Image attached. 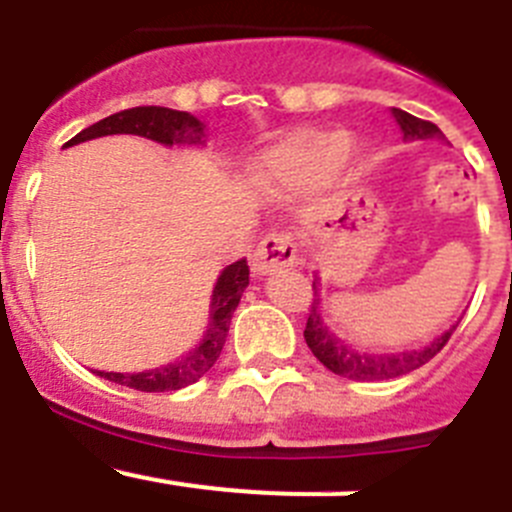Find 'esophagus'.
<instances>
[{"instance_id":"34e87169","label":"esophagus","mask_w":512,"mask_h":512,"mask_svg":"<svg viewBox=\"0 0 512 512\" xmlns=\"http://www.w3.org/2000/svg\"><path fill=\"white\" fill-rule=\"evenodd\" d=\"M295 264H297V243L289 233H277L264 238L251 259L253 274H259V277H266V274H274V271H282L287 269V266H295Z\"/></svg>"}]
</instances>
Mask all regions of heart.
<instances>
[{
	"instance_id": "1",
	"label": "heart",
	"mask_w": 512,
	"mask_h": 512,
	"mask_svg": "<svg viewBox=\"0 0 512 512\" xmlns=\"http://www.w3.org/2000/svg\"><path fill=\"white\" fill-rule=\"evenodd\" d=\"M351 148L348 130H302L266 156L264 176L287 187L323 182L346 164Z\"/></svg>"
}]
</instances>
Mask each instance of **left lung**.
I'll use <instances>...</instances> for the list:
<instances>
[{
	"label": "left lung",
	"instance_id": "left-lung-1",
	"mask_svg": "<svg viewBox=\"0 0 512 512\" xmlns=\"http://www.w3.org/2000/svg\"><path fill=\"white\" fill-rule=\"evenodd\" d=\"M395 120L400 122L402 133L410 140H425V138H443L441 130L428 120H420V117H413L410 112L395 110ZM312 305L310 315H307L305 325V341L310 346V351L315 354V359L330 369L338 377L356 379V382H379V379H392L400 377V374H408L418 366L428 364L433 356L441 351L446 343H449L454 328L446 330L443 336H438L436 341L428 343V346L410 348V351H397V354H366V351H359V348L348 346L346 341L333 333V330L325 325L323 315H320V295H318V279L312 282Z\"/></svg>",
	"mask_w": 512,
	"mask_h": 512
}]
</instances>
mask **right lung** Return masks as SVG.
<instances>
[{
    "label": "right lung",
    "mask_w": 512,
    "mask_h": 512,
    "mask_svg": "<svg viewBox=\"0 0 512 512\" xmlns=\"http://www.w3.org/2000/svg\"><path fill=\"white\" fill-rule=\"evenodd\" d=\"M117 133L140 135V138L156 140V143H164V146H174V143H189V146H194V143H202V138H205V125L194 115H189V112L169 110V107H133V110L115 112V115L94 122V125L81 130L79 135H74L66 146H76V143H84V140ZM246 287V259L225 266L223 274L217 277L215 289H212V310L207 333L202 336L200 346L189 351L187 356H182V359L156 366V369H146V372L138 374H97L104 379H110V382L122 384V387H133V390L140 392H171L197 382V379L210 372L212 366H215L217 356H220V351H223L225 338H228L230 318H233L235 307L241 302V295Z\"/></svg>",
    "instance_id": "right-lung-1"
}]
</instances>
